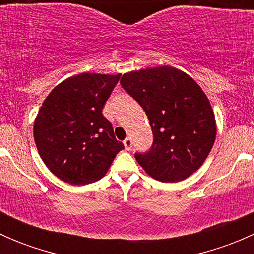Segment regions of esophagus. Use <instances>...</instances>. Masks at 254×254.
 I'll list each match as a JSON object with an SVG mask.
<instances>
[{"instance_id": "1", "label": "esophagus", "mask_w": 254, "mask_h": 254, "mask_svg": "<svg viewBox=\"0 0 254 254\" xmlns=\"http://www.w3.org/2000/svg\"><path fill=\"white\" fill-rule=\"evenodd\" d=\"M124 146H125V150L130 151L132 147V140L130 139V137H127V139L124 140Z\"/></svg>"}]
</instances>
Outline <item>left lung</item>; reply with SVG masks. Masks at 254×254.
<instances>
[{
    "label": "left lung",
    "instance_id": "obj_1",
    "mask_svg": "<svg viewBox=\"0 0 254 254\" xmlns=\"http://www.w3.org/2000/svg\"><path fill=\"white\" fill-rule=\"evenodd\" d=\"M120 84L142 107L152 129L150 150L135 153L143 170L161 182L183 181L198 171L216 137L214 112L199 84L170 66L125 73Z\"/></svg>",
    "mask_w": 254,
    "mask_h": 254
}]
</instances>
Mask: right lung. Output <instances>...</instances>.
Listing matches in <instances>:
<instances>
[{"instance_id": "add662e5", "label": "right lung", "mask_w": 254, "mask_h": 254, "mask_svg": "<svg viewBox=\"0 0 254 254\" xmlns=\"http://www.w3.org/2000/svg\"><path fill=\"white\" fill-rule=\"evenodd\" d=\"M119 78L79 73L58 84L43 103L34 122L35 145L61 181L77 186L99 181L124 148L102 113Z\"/></svg>"}]
</instances>
